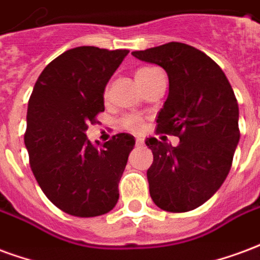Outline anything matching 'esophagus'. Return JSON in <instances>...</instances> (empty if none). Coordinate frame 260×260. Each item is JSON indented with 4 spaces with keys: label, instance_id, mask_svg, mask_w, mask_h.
I'll return each instance as SVG.
<instances>
[{
    "label": "esophagus",
    "instance_id": "esophagus-1",
    "mask_svg": "<svg viewBox=\"0 0 260 260\" xmlns=\"http://www.w3.org/2000/svg\"><path fill=\"white\" fill-rule=\"evenodd\" d=\"M143 144H144V141L141 140V138H137V140H136V145H137V147L138 145H143Z\"/></svg>",
    "mask_w": 260,
    "mask_h": 260
}]
</instances>
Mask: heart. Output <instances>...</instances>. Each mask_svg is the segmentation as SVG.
Returning <instances> with one entry per match:
<instances>
[{
	"mask_svg": "<svg viewBox=\"0 0 260 260\" xmlns=\"http://www.w3.org/2000/svg\"><path fill=\"white\" fill-rule=\"evenodd\" d=\"M160 70H158L156 68H151V66H141V68H138L136 70V73H134V77H136V80L137 83L141 86L143 83L148 80L149 77L155 73H158ZM122 126L124 128H127V130H132V132H138L140 128H141V122H140V119L136 116H126L122 119Z\"/></svg>",
	"mask_w": 260,
	"mask_h": 260,
	"instance_id": "b5f03b06",
	"label": "heart"
}]
</instances>
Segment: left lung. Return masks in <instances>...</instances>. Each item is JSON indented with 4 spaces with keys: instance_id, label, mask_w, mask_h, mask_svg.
I'll return each mask as SVG.
<instances>
[{
    "instance_id": "obj_1",
    "label": "left lung",
    "mask_w": 260,
    "mask_h": 260,
    "mask_svg": "<svg viewBox=\"0 0 260 260\" xmlns=\"http://www.w3.org/2000/svg\"><path fill=\"white\" fill-rule=\"evenodd\" d=\"M132 54L166 70L169 95L156 133L180 138L177 147L147 138L153 155L149 194L160 209L188 212L205 204L230 172L240 140L234 91L220 66L188 44L172 41Z\"/></svg>"
}]
</instances>
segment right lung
<instances>
[{
  "label": "right lung",
  "mask_w": 260,
  "mask_h": 260,
  "mask_svg": "<svg viewBox=\"0 0 260 260\" xmlns=\"http://www.w3.org/2000/svg\"><path fill=\"white\" fill-rule=\"evenodd\" d=\"M127 54L77 47L50 62L34 84L24 145L41 190L65 213L104 215L119 200V181L136 140L119 133L100 145L84 132L105 111V86Z\"/></svg>",
  "instance_id": "add662e5"
}]
</instances>
